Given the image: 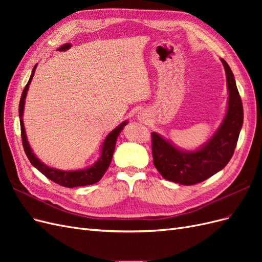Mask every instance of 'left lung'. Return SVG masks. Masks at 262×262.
I'll return each mask as SVG.
<instances>
[{"instance_id": "1", "label": "left lung", "mask_w": 262, "mask_h": 262, "mask_svg": "<svg viewBox=\"0 0 262 262\" xmlns=\"http://www.w3.org/2000/svg\"><path fill=\"white\" fill-rule=\"evenodd\" d=\"M227 90V112L217 131L196 150H182L160 134L152 133V154L156 169L169 181L191 186L223 169L231 161L244 121L243 102L235 77L224 59Z\"/></svg>"}]
</instances>
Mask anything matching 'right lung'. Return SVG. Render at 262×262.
Here are the masks:
<instances>
[{
    "label": "right lung",
    "mask_w": 262,
    "mask_h": 262,
    "mask_svg": "<svg viewBox=\"0 0 262 262\" xmlns=\"http://www.w3.org/2000/svg\"><path fill=\"white\" fill-rule=\"evenodd\" d=\"M36 67H37V64L34 67L29 81H28L27 85L25 86V89H24V91H23L20 101H19V107H18L23 146H24V150H25L29 162L31 163V165L35 166V167L39 171L43 173L47 178H49L50 180L55 182V184H58L63 187L74 188V187L89 186V185L96 184V182L99 181L101 179V177L104 176V173L108 169L110 163H112L113 155H114L115 147H116L117 138L119 136V133L122 131L123 126L128 123V121H124L121 124H119L116 129H114L108 134L107 138L104 141V143H102L100 157L98 158V161L96 163L91 166V167H87L84 169H78V170H61V169H55V168L49 167V166H47L46 164L39 161L36 157V155L34 154L33 149H31L28 141H27L25 128H24V122H23L24 106H25L26 95H27V92L29 89L30 82L34 77Z\"/></svg>",
    "instance_id": "right-lung-1"
}]
</instances>
